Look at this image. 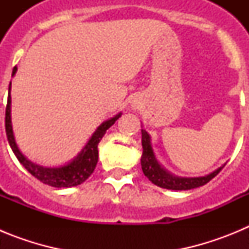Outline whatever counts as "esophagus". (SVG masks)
Returning a JSON list of instances; mask_svg holds the SVG:
<instances>
[{
	"mask_svg": "<svg viewBox=\"0 0 249 249\" xmlns=\"http://www.w3.org/2000/svg\"><path fill=\"white\" fill-rule=\"evenodd\" d=\"M133 107H136V108H137V106H136V103H135V106H133Z\"/></svg>",
	"mask_w": 249,
	"mask_h": 249,
	"instance_id": "esophagus-1",
	"label": "esophagus"
}]
</instances>
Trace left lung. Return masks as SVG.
<instances>
[{"label": "left lung", "instance_id": "left-lung-1", "mask_svg": "<svg viewBox=\"0 0 249 249\" xmlns=\"http://www.w3.org/2000/svg\"><path fill=\"white\" fill-rule=\"evenodd\" d=\"M142 132V157H141V166L143 171L144 176L148 178L149 181L156 186L160 188H167V190H175V191H187L197 188V187L204 186L206 183L212 179L213 177L221 172L224 164L219 167L218 169L213 171L210 175L203 176V177H178V176L169 173L167 169L158 163L157 158H156L153 149L151 146V137L144 129H141Z\"/></svg>", "mask_w": 249, "mask_h": 249}]
</instances>
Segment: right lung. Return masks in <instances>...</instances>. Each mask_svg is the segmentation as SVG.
Listing matches in <instances>:
<instances>
[{"mask_svg": "<svg viewBox=\"0 0 249 249\" xmlns=\"http://www.w3.org/2000/svg\"><path fill=\"white\" fill-rule=\"evenodd\" d=\"M16 71L17 67H15L12 71V76H15ZM121 114L122 113L116 114L114 117L109 118V120L105 121L102 124H100L97 129L94 131L93 135H92V137L89 138L87 144L83 147L82 151L71 162H68L65 166L59 167L38 166V164L27 160L17 147L15 136H13L12 122H11V82L10 87H8V100L7 106H6L4 127H6L8 143H10L13 153L17 157V160H19V163L25 167L31 175L36 177L37 179H39L42 183L48 184V186L56 187V188H68V187H74L83 183L93 173L98 160V143L105 136L106 131L121 117Z\"/></svg>", "mask_w": 249, "mask_h": 249, "instance_id": "add662e5", "label": "right lung"}]
</instances>
